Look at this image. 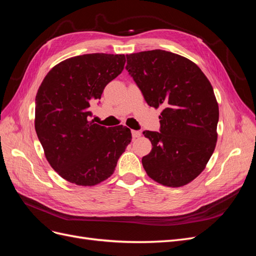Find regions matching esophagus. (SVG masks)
<instances>
[{
	"mask_svg": "<svg viewBox=\"0 0 256 256\" xmlns=\"http://www.w3.org/2000/svg\"><path fill=\"white\" fill-rule=\"evenodd\" d=\"M131 134H132V138H138L141 136V131H138V130H132L131 131Z\"/></svg>",
	"mask_w": 256,
	"mask_h": 256,
	"instance_id": "34e87169",
	"label": "esophagus"
}]
</instances>
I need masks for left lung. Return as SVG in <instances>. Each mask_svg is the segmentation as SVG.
<instances>
[{
    "instance_id": "1",
    "label": "left lung",
    "mask_w": 256,
    "mask_h": 256,
    "mask_svg": "<svg viewBox=\"0 0 256 256\" xmlns=\"http://www.w3.org/2000/svg\"><path fill=\"white\" fill-rule=\"evenodd\" d=\"M126 56V69L147 104L162 106L160 132H143L152 146L143 168L154 182L182 187L203 172L216 148L219 106L212 84L196 63L172 52Z\"/></svg>"
}]
</instances>
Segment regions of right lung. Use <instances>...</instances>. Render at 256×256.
Here are the masks:
<instances>
[{
  "mask_svg": "<svg viewBox=\"0 0 256 256\" xmlns=\"http://www.w3.org/2000/svg\"><path fill=\"white\" fill-rule=\"evenodd\" d=\"M124 54L92 53L60 62L44 76L35 99V130L54 171L78 186L108 180L131 142L126 126L90 120V106L124 69Z\"/></svg>",
  "mask_w": 256,
  "mask_h": 256,
  "instance_id": "add662e5",
  "label": "right lung"
}]
</instances>
